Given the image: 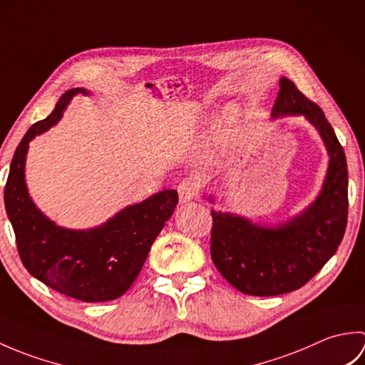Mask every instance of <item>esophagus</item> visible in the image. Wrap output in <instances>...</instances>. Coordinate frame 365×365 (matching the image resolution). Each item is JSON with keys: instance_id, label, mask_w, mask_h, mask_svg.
<instances>
[{"instance_id": "obj_1", "label": "esophagus", "mask_w": 365, "mask_h": 365, "mask_svg": "<svg viewBox=\"0 0 365 365\" xmlns=\"http://www.w3.org/2000/svg\"><path fill=\"white\" fill-rule=\"evenodd\" d=\"M199 185L192 178H183V180L178 183L177 191H178V199H180V204H187L192 200L197 195Z\"/></svg>"}]
</instances>
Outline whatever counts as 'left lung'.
Returning <instances> with one entry per match:
<instances>
[{"label": "left lung", "mask_w": 365, "mask_h": 365, "mask_svg": "<svg viewBox=\"0 0 365 365\" xmlns=\"http://www.w3.org/2000/svg\"><path fill=\"white\" fill-rule=\"evenodd\" d=\"M304 115L328 152L319 196L301 213L279 224H255L245 216L212 210L210 252L215 267L237 290L276 297L298 290L319 273L342 242L348 216V170L344 147L319 105L289 78L279 80L271 119ZM215 202V195H204Z\"/></svg>", "instance_id": "left-lung-1"}]
</instances>
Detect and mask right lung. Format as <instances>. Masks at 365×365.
<instances>
[{
	"instance_id": "1",
	"label": "right lung",
	"mask_w": 365,
	"mask_h": 365,
	"mask_svg": "<svg viewBox=\"0 0 365 365\" xmlns=\"http://www.w3.org/2000/svg\"><path fill=\"white\" fill-rule=\"evenodd\" d=\"M76 94L91 92L67 91L48 118L36 122L23 136L11 163L4 205L20 259L31 276L71 298L103 302L122 297L135 282L152 243L175 210L178 195L175 190L155 192L100 226L81 230L58 226L38 210L25 180L29 143L56 125Z\"/></svg>"
}]
</instances>
